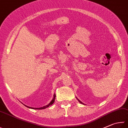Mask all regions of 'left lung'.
Returning <instances> with one entry per match:
<instances>
[{"mask_svg": "<svg viewBox=\"0 0 128 128\" xmlns=\"http://www.w3.org/2000/svg\"><path fill=\"white\" fill-rule=\"evenodd\" d=\"M78 101H79V102H80V103H81V104H83L82 102H80V100H78Z\"/></svg>", "mask_w": 128, "mask_h": 128, "instance_id": "left-lung-1", "label": "left lung"}]
</instances>
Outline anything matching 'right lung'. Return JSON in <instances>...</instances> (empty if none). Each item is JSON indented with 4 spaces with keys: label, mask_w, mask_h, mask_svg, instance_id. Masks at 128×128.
<instances>
[{
    "label": "right lung",
    "mask_w": 128,
    "mask_h": 128,
    "mask_svg": "<svg viewBox=\"0 0 128 128\" xmlns=\"http://www.w3.org/2000/svg\"><path fill=\"white\" fill-rule=\"evenodd\" d=\"M55 98H56V94H54V98H53V99H52V100L51 101V102H50V104H48V105H47L46 106H44L42 107V108H31V107H29V106H26V105H25V106H26V107L29 108H30V109H37V110L44 109H46V108H48V107H49L50 105H52L54 103V100H55Z\"/></svg>",
    "instance_id": "1"
}]
</instances>
